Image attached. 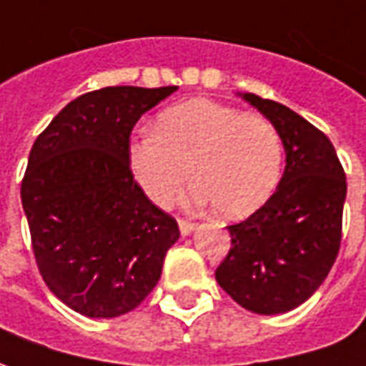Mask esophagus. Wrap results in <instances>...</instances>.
Masks as SVG:
<instances>
[{
	"label": "esophagus",
	"instance_id": "1",
	"mask_svg": "<svg viewBox=\"0 0 366 366\" xmlns=\"http://www.w3.org/2000/svg\"><path fill=\"white\" fill-rule=\"evenodd\" d=\"M178 226H180V234L182 236H190L192 232L196 229V226L192 222H188V219H178Z\"/></svg>",
	"mask_w": 366,
	"mask_h": 366
}]
</instances>
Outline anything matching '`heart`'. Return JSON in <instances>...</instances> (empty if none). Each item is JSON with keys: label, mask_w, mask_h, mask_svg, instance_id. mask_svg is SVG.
Listing matches in <instances>:
<instances>
[{"label": "heart", "mask_w": 366, "mask_h": 366, "mask_svg": "<svg viewBox=\"0 0 366 366\" xmlns=\"http://www.w3.org/2000/svg\"><path fill=\"white\" fill-rule=\"evenodd\" d=\"M281 160L283 144L272 122L209 99L168 107L154 132L129 144L130 172L157 206L172 204L192 176L188 204H214L226 219L245 218L267 202L280 184Z\"/></svg>", "instance_id": "heart-1"}]
</instances>
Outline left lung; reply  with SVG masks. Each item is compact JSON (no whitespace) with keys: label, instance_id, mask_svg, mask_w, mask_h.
I'll list each match as a JSON object with an SVG mask.
<instances>
[{"label":"left lung","instance_id":"1","mask_svg":"<svg viewBox=\"0 0 366 366\" xmlns=\"http://www.w3.org/2000/svg\"><path fill=\"white\" fill-rule=\"evenodd\" d=\"M242 99L277 129L285 170L262 208L227 226L232 247L216 281L247 311L277 315L307 301L331 272L341 245L347 180L331 140L311 122L254 93Z\"/></svg>","mask_w":366,"mask_h":366}]
</instances>
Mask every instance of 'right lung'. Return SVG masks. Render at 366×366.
<instances>
[{
  "label": "right lung",
  "mask_w": 366,
  "mask_h": 366,
  "mask_svg": "<svg viewBox=\"0 0 366 366\" xmlns=\"http://www.w3.org/2000/svg\"><path fill=\"white\" fill-rule=\"evenodd\" d=\"M178 86H104L41 132L21 182L35 262L67 307L111 319L139 307L180 237L172 216L134 182L130 132Z\"/></svg>",
  "instance_id": "add662e5"
}]
</instances>
